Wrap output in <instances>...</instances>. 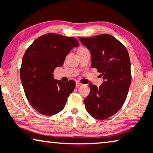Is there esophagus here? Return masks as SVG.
Instances as JSON below:
<instances>
[{
	"mask_svg": "<svg viewBox=\"0 0 153 153\" xmlns=\"http://www.w3.org/2000/svg\"><path fill=\"white\" fill-rule=\"evenodd\" d=\"M81 85H82V84L79 83V82H76V87H79V86H81Z\"/></svg>",
	"mask_w": 153,
	"mask_h": 153,
	"instance_id": "esophagus-1",
	"label": "esophagus"
}]
</instances>
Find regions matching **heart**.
Returning <instances> with one entry per match:
<instances>
[{
    "instance_id": "heart-1",
    "label": "heart",
    "mask_w": 153,
    "mask_h": 153,
    "mask_svg": "<svg viewBox=\"0 0 153 153\" xmlns=\"http://www.w3.org/2000/svg\"><path fill=\"white\" fill-rule=\"evenodd\" d=\"M80 49H81V48H80Z\"/></svg>"
}]
</instances>
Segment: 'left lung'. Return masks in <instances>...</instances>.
Masks as SVG:
<instances>
[{"instance_id": "left-lung-1", "label": "left lung", "mask_w": 153, "mask_h": 153, "mask_svg": "<svg viewBox=\"0 0 153 153\" xmlns=\"http://www.w3.org/2000/svg\"><path fill=\"white\" fill-rule=\"evenodd\" d=\"M79 39L90 51L91 67L101 73L105 80L98 88L90 84L91 91L84 100L85 108L94 119H107L121 108L128 96L132 79L128 52L108 34Z\"/></svg>"}]
</instances>
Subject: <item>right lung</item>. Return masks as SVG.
<instances>
[{
	"instance_id": "obj_1",
	"label": "right lung",
	"mask_w": 153,
	"mask_h": 153,
	"mask_svg": "<svg viewBox=\"0 0 153 153\" xmlns=\"http://www.w3.org/2000/svg\"><path fill=\"white\" fill-rule=\"evenodd\" d=\"M79 43L74 37L48 33L34 41L23 55L20 77L28 102L38 112L52 116L64 109L76 87L54 79V70L62 66L66 56Z\"/></svg>"
}]
</instances>
